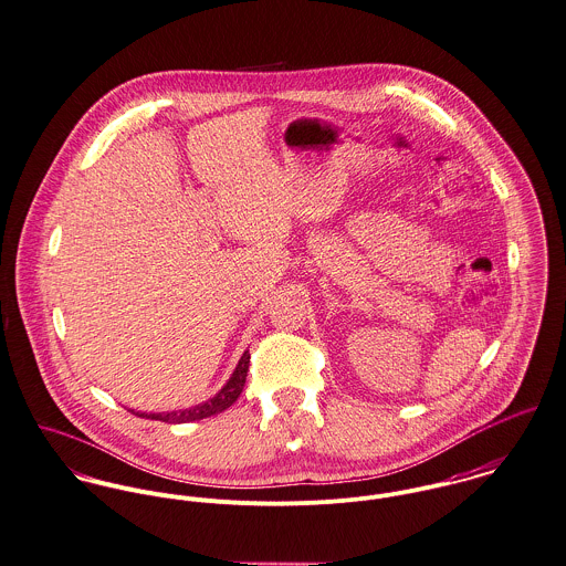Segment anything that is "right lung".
Returning <instances> with one entry per match:
<instances>
[{"mask_svg":"<svg viewBox=\"0 0 566 566\" xmlns=\"http://www.w3.org/2000/svg\"><path fill=\"white\" fill-rule=\"evenodd\" d=\"M248 371H250V352H245L237 365V371L228 379V384L208 401L192 406L187 410H176V412H151V415H136V417H145V419H154V421H165V423H187V421H199L212 415L223 412L226 408H230L243 392L245 379H248Z\"/></svg>","mask_w":566,"mask_h":566,"instance_id":"add662e5","label":"right lung"}]
</instances>
